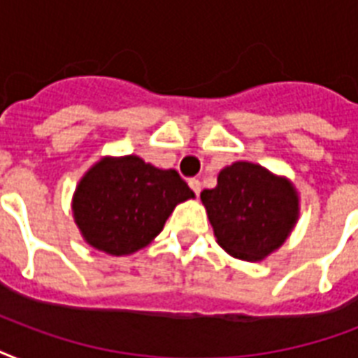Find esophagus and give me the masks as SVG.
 <instances>
[{"label": "esophagus", "instance_id": "1", "mask_svg": "<svg viewBox=\"0 0 358 358\" xmlns=\"http://www.w3.org/2000/svg\"><path fill=\"white\" fill-rule=\"evenodd\" d=\"M189 187H191V189H193V191H195V195H201V191H202L201 180L191 178V180H189Z\"/></svg>", "mask_w": 358, "mask_h": 358}]
</instances>
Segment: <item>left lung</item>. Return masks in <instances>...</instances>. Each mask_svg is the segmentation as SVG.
Returning <instances> with one entry per match:
<instances>
[{
  "mask_svg": "<svg viewBox=\"0 0 358 358\" xmlns=\"http://www.w3.org/2000/svg\"><path fill=\"white\" fill-rule=\"evenodd\" d=\"M219 245L255 262L284 243L299 212L295 189L260 165L238 162L219 173L217 187L201 193Z\"/></svg>",
  "mask_w": 358,
  "mask_h": 358,
  "instance_id": "left-lung-1",
  "label": "left lung"
}]
</instances>
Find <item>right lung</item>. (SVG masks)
Here are the masks:
<instances>
[{"label":"right lung","instance_id":"add662e5","mask_svg":"<svg viewBox=\"0 0 358 358\" xmlns=\"http://www.w3.org/2000/svg\"><path fill=\"white\" fill-rule=\"evenodd\" d=\"M195 193L174 169L162 171L137 156L106 157L78 185L74 217L94 249L122 256L162 232L174 206Z\"/></svg>","mask_w":358,"mask_h":358}]
</instances>
